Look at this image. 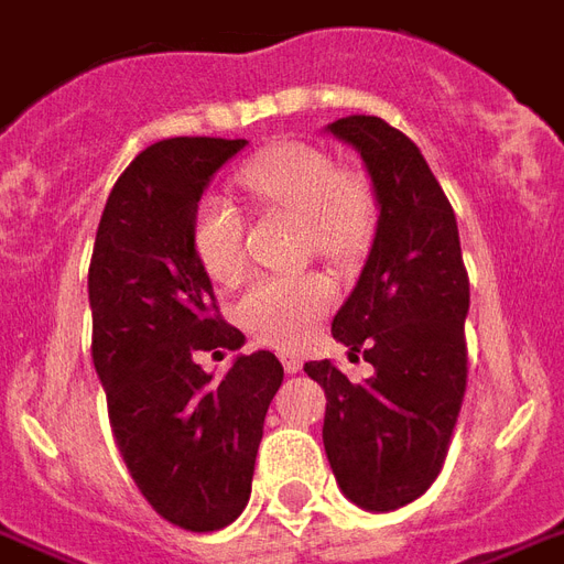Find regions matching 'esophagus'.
<instances>
[{
    "mask_svg": "<svg viewBox=\"0 0 564 564\" xmlns=\"http://www.w3.org/2000/svg\"><path fill=\"white\" fill-rule=\"evenodd\" d=\"M281 364L286 372H299L301 364H304V358H301L299 351H290V349H283L281 351Z\"/></svg>",
    "mask_w": 564,
    "mask_h": 564,
    "instance_id": "1",
    "label": "esophagus"
}]
</instances>
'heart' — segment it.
<instances>
[{"label":"heart","mask_w":564,"mask_h":564,"mask_svg":"<svg viewBox=\"0 0 564 564\" xmlns=\"http://www.w3.org/2000/svg\"><path fill=\"white\" fill-rule=\"evenodd\" d=\"M239 186L263 206L304 218L307 251L346 263L367 248L376 227V197L367 180L343 171L322 148L281 141L253 153L239 167ZM195 251L213 281L234 286L248 269L245 218L227 197H206L195 218ZM337 304V286L325 274L263 278L245 292L236 316L253 337L295 346Z\"/></svg>","instance_id":"1"}]
</instances>
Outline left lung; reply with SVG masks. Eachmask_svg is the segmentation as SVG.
I'll list each match as a JSON object with an SVG mask.
<instances>
[{"instance_id":"left-lung-1","label":"left lung","mask_w":564,"mask_h":564,"mask_svg":"<svg viewBox=\"0 0 564 564\" xmlns=\"http://www.w3.org/2000/svg\"><path fill=\"white\" fill-rule=\"evenodd\" d=\"M328 129L364 156L381 206L358 286L330 322L372 376L351 381L330 360L304 372L328 399L322 441L343 494L360 509L393 511L432 488L453 444L470 281L453 206L414 141L372 115Z\"/></svg>"}]
</instances>
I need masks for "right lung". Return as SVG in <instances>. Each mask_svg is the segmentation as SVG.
Wrapping results in <instances>:
<instances>
[{
	"mask_svg": "<svg viewBox=\"0 0 564 564\" xmlns=\"http://www.w3.org/2000/svg\"><path fill=\"white\" fill-rule=\"evenodd\" d=\"M242 148L186 135L141 150L106 200L88 269L91 358L115 444L159 518L192 532L221 530L248 506L283 381L272 351L239 355L218 378L197 364L245 343L195 251L197 200Z\"/></svg>",
	"mask_w": 564,
	"mask_h": 564,
	"instance_id": "obj_1",
	"label": "right lung"
}]
</instances>
